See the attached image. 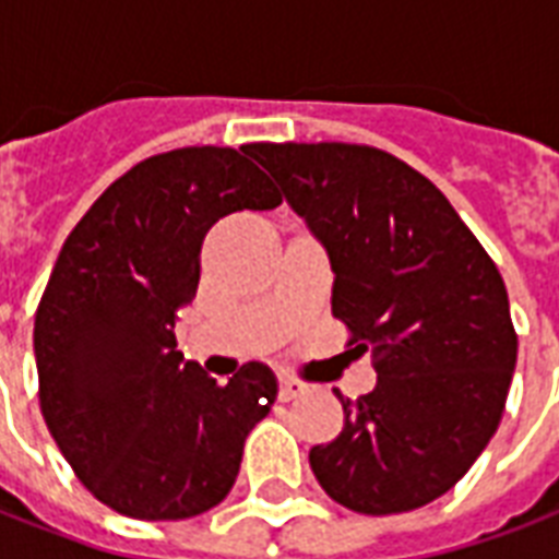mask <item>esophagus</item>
I'll use <instances>...</instances> for the list:
<instances>
[{
    "instance_id": "1",
    "label": "esophagus",
    "mask_w": 559,
    "mask_h": 559,
    "mask_svg": "<svg viewBox=\"0 0 559 559\" xmlns=\"http://www.w3.org/2000/svg\"><path fill=\"white\" fill-rule=\"evenodd\" d=\"M306 393V384L300 379H294V376H280V400L283 402H292L297 396Z\"/></svg>"
}]
</instances>
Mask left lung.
<instances>
[{
    "label": "left lung",
    "mask_w": 559,
    "mask_h": 559,
    "mask_svg": "<svg viewBox=\"0 0 559 559\" xmlns=\"http://www.w3.org/2000/svg\"><path fill=\"white\" fill-rule=\"evenodd\" d=\"M259 163L323 241L332 314L376 388L309 452L329 499L388 516L455 487L504 414L516 367L508 288L455 206L417 168L349 142H259Z\"/></svg>",
    "instance_id": "left-lung-1"
}]
</instances>
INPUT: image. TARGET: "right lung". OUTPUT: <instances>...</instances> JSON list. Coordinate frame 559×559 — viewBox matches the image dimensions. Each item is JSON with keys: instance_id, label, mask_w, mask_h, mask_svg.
Returning <instances> with one entry per match:
<instances>
[{"instance_id": "1", "label": "right lung", "mask_w": 559, "mask_h": 559, "mask_svg": "<svg viewBox=\"0 0 559 559\" xmlns=\"http://www.w3.org/2000/svg\"><path fill=\"white\" fill-rule=\"evenodd\" d=\"M280 203L236 148L189 145L124 171L63 241L34 314L37 396L78 481L116 513L189 519L233 490L276 379L248 361L218 384L177 353L175 320L212 224Z\"/></svg>"}]
</instances>
